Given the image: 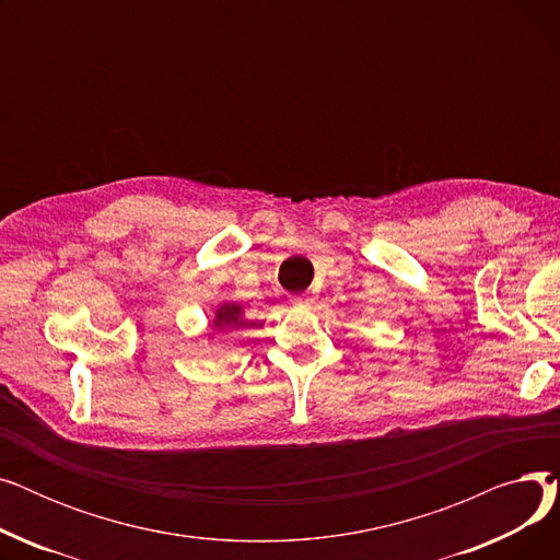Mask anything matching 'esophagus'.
<instances>
[{
    "instance_id": "1",
    "label": "esophagus",
    "mask_w": 560,
    "mask_h": 560,
    "mask_svg": "<svg viewBox=\"0 0 560 560\" xmlns=\"http://www.w3.org/2000/svg\"><path fill=\"white\" fill-rule=\"evenodd\" d=\"M290 304L292 306H311L313 300L308 295H295V298H290Z\"/></svg>"
}]
</instances>
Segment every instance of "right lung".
I'll list each match as a JSON object with an SVG mask.
<instances>
[{
    "mask_svg": "<svg viewBox=\"0 0 560 560\" xmlns=\"http://www.w3.org/2000/svg\"><path fill=\"white\" fill-rule=\"evenodd\" d=\"M243 325H245L243 306L233 304V302H224L222 306H218L213 313V319H211L213 331H231V329L243 327Z\"/></svg>",
    "mask_w": 560,
    "mask_h": 560,
    "instance_id": "add662e5",
    "label": "right lung"
}]
</instances>
